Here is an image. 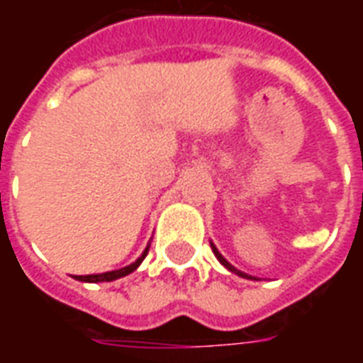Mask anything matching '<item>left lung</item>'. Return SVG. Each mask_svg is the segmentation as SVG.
Masks as SVG:
<instances>
[{
    "label": "left lung",
    "mask_w": 363,
    "mask_h": 363,
    "mask_svg": "<svg viewBox=\"0 0 363 363\" xmlns=\"http://www.w3.org/2000/svg\"><path fill=\"white\" fill-rule=\"evenodd\" d=\"M212 245V251H213V255H216V257H218V260H220L221 264H223V267L228 268L229 272H233V274H237V276H241V278H247V280H257V278H255V276H249V274H245V272H241V270H237L235 267H231V264H229L228 260L223 259V257H221V252L218 251V249H216V245L213 243H210Z\"/></svg>",
    "instance_id": "1"
}]
</instances>
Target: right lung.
<instances>
[{
  "instance_id": "add662e5",
  "label": "right lung",
  "mask_w": 363,
  "mask_h": 363,
  "mask_svg": "<svg viewBox=\"0 0 363 363\" xmlns=\"http://www.w3.org/2000/svg\"><path fill=\"white\" fill-rule=\"evenodd\" d=\"M150 251V245L145 247V251L142 252V257L132 262V264H128V267L120 268V270H112V272H103V274H87V276H75V280L79 281H91V284H96V281H112V280H118V278H124L128 274H132L135 268L142 264V260L145 259V255Z\"/></svg>"
}]
</instances>
